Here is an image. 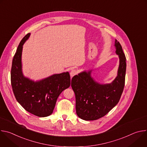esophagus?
I'll return each mask as SVG.
<instances>
[{
	"instance_id": "esophagus-1",
	"label": "esophagus",
	"mask_w": 147,
	"mask_h": 147,
	"mask_svg": "<svg viewBox=\"0 0 147 147\" xmlns=\"http://www.w3.org/2000/svg\"><path fill=\"white\" fill-rule=\"evenodd\" d=\"M70 76H71V77L72 78L74 76H75V75H76L77 74V71L76 70H72L71 71V72H70Z\"/></svg>"
}]
</instances>
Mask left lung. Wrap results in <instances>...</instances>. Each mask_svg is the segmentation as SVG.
I'll return each instance as SVG.
<instances>
[{
    "label": "left lung",
    "mask_w": 147,
    "mask_h": 147,
    "mask_svg": "<svg viewBox=\"0 0 147 147\" xmlns=\"http://www.w3.org/2000/svg\"><path fill=\"white\" fill-rule=\"evenodd\" d=\"M115 46L119 57L117 76L110 84H101L91 76V70L84 71L71 79V87L76 96L77 116L84 120H95L105 116L118 103L123 93L126 70V59L116 39Z\"/></svg>",
    "instance_id": "left-lung-1"
}]
</instances>
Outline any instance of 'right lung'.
<instances>
[{
	"instance_id": "add662e5",
	"label": "right lung",
	"mask_w": 147,
	"mask_h": 147,
	"mask_svg": "<svg viewBox=\"0 0 147 147\" xmlns=\"http://www.w3.org/2000/svg\"><path fill=\"white\" fill-rule=\"evenodd\" d=\"M27 34L21 40L13 57L11 84L17 102L27 112L38 117L51 115L61 92L70 86L69 72L53 74L34 82L23 76L22 65L23 45L28 39Z\"/></svg>"
}]
</instances>
